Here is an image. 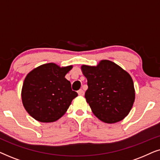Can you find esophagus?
Wrapping results in <instances>:
<instances>
[{
    "label": "esophagus",
    "mask_w": 160,
    "mask_h": 160,
    "mask_svg": "<svg viewBox=\"0 0 160 160\" xmlns=\"http://www.w3.org/2000/svg\"><path fill=\"white\" fill-rule=\"evenodd\" d=\"M78 95H80V96H83L84 95V92L83 89H79V90L78 91Z\"/></svg>",
    "instance_id": "esophagus-1"
}]
</instances>
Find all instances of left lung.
Here are the masks:
<instances>
[{"mask_svg":"<svg viewBox=\"0 0 160 160\" xmlns=\"http://www.w3.org/2000/svg\"><path fill=\"white\" fill-rule=\"evenodd\" d=\"M87 79V103L100 121L113 124L124 119L132 108L135 92L131 76L119 65L108 60L96 66L82 65Z\"/></svg>","mask_w":160,"mask_h":160,"instance_id":"left-lung-1","label":"left lung"}]
</instances>
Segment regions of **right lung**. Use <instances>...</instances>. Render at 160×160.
<instances>
[{"label":"right lung","mask_w":160,"mask_h":160,"mask_svg":"<svg viewBox=\"0 0 160 160\" xmlns=\"http://www.w3.org/2000/svg\"><path fill=\"white\" fill-rule=\"evenodd\" d=\"M72 68L73 65L60 67L50 62L36 68L26 76L22 88V101L33 119L49 123L65 114L78 95L65 78Z\"/></svg>","instance_id":"1"}]
</instances>
